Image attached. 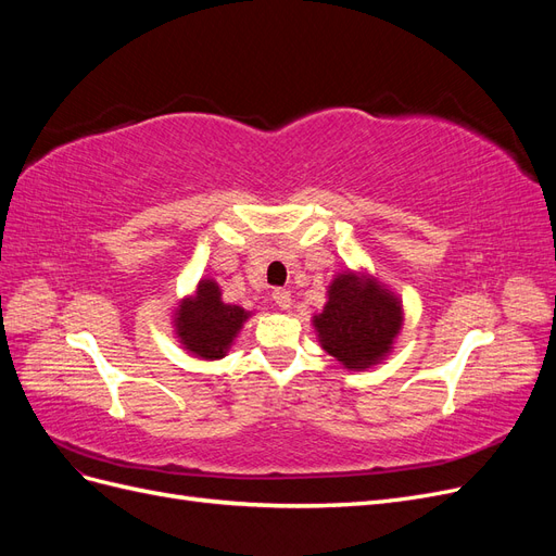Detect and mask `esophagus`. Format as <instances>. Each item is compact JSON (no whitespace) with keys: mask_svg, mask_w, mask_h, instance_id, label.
<instances>
[{"mask_svg":"<svg viewBox=\"0 0 556 556\" xmlns=\"http://www.w3.org/2000/svg\"><path fill=\"white\" fill-rule=\"evenodd\" d=\"M271 299L276 301V306L282 308V311H288L292 306V294L288 290H282V288H276L271 292Z\"/></svg>","mask_w":556,"mask_h":556,"instance_id":"esophagus-1","label":"esophagus"}]
</instances>
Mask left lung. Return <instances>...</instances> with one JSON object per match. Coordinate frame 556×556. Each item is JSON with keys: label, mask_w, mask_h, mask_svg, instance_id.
<instances>
[{"label": "left lung", "mask_w": 556, "mask_h": 556, "mask_svg": "<svg viewBox=\"0 0 556 556\" xmlns=\"http://www.w3.org/2000/svg\"><path fill=\"white\" fill-rule=\"evenodd\" d=\"M323 348L348 368H366L390 350L401 329L399 301L378 282L343 274L331 282L325 311L315 315Z\"/></svg>", "instance_id": "obj_1"}]
</instances>
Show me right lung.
I'll return each instance as SVG.
<instances>
[{
    "instance_id": "1",
    "label": "right lung",
    "mask_w": 556,
    "mask_h": 556,
    "mask_svg": "<svg viewBox=\"0 0 556 556\" xmlns=\"http://www.w3.org/2000/svg\"><path fill=\"white\" fill-rule=\"evenodd\" d=\"M248 313L227 306L213 280H201L197 296L185 301L176 317L180 343L204 359H220L231 339L241 329Z\"/></svg>"
}]
</instances>
